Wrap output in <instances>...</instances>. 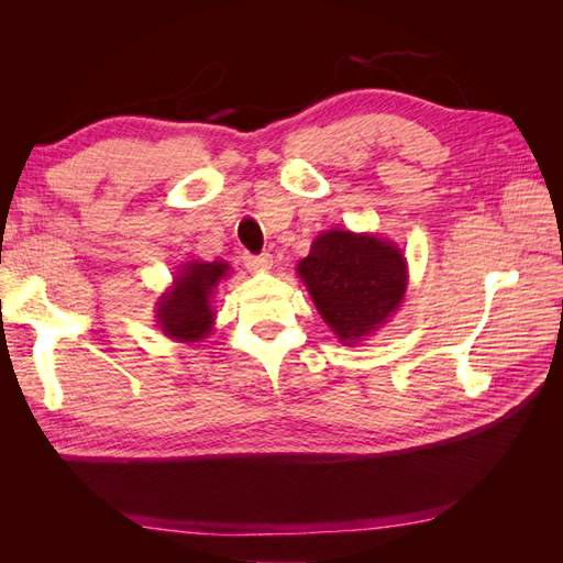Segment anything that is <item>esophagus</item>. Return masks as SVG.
<instances>
[{"label": "esophagus", "instance_id": "1", "mask_svg": "<svg viewBox=\"0 0 563 563\" xmlns=\"http://www.w3.org/2000/svg\"><path fill=\"white\" fill-rule=\"evenodd\" d=\"M244 265L251 269V272H265L272 267V253H244Z\"/></svg>", "mask_w": 563, "mask_h": 563}]
</instances>
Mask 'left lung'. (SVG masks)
Returning a JSON list of instances; mask_svg holds the SVG:
<instances>
[{"label": "left lung", "mask_w": 563, "mask_h": 563, "mask_svg": "<svg viewBox=\"0 0 563 563\" xmlns=\"http://www.w3.org/2000/svg\"><path fill=\"white\" fill-rule=\"evenodd\" d=\"M296 269L343 345H356L378 331L397 312L408 282L397 244L350 230L319 234Z\"/></svg>", "instance_id": "obj_1"}]
</instances>
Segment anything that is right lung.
Listing matches in <instances>:
<instances>
[{
	"mask_svg": "<svg viewBox=\"0 0 563 563\" xmlns=\"http://www.w3.org/2000/svg\"><path fill=\"white\" fill-rule=\"evenodd\" d=\"M230 265L223 261L201 263L190 261L180 265L174 286L157 302L159 329L180 343H197L213 329L211 298L220 279H225Z\"/></svg>",
	"mask_w": 563,
	"mask_h": 563,
	"instance_id": "add662e5",
	"label": "right lung"
}]
</instances>
